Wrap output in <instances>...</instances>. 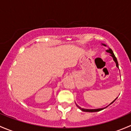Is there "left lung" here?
<instances>
[{
    "label": "left lung",
    "mask_w": 131,
    "mask_h": 131,
    "mask_svg": "<svg viewBox=\"0 0 131 131\" xmlns=\"http://www.w3.org/2000/svg\"><path fill=\"white\" fill-rule=\"evenodd\" d=\"M102 45H104L105 47H106V45H105V44L102 43ZM106 52H108V53H110V54H111V55H110V56H111L112 57H113V59H114V61H115V62L116 63V66H117V67H118V62H117V58L115 57V55H114V52H113L111 48H108V50H106ZM116 99H117V98H116ZM116 99H115V100H116ZM115 100L113 101V102H112V103H110V105H111L112 103H114V102H115ZM77 105V106H78V108H79V109H80V110H81L82 111H83V112H99V111H100V110H103V109L105 108H106V107H107V106H106L105 108H98V109H86V108H83L80 107V106H78V105Z\"/></svg>",
    "instance_id": "8db88e82"
}]
</instances>
